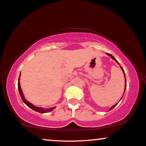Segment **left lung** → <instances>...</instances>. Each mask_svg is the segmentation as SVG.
<instances>
[{
    "label": "left lung",
    "mask_w": 146,
    "mask_h": 146,
    "mask_svg": "<svg viewBox=\"0 0 146 146\" xmlns=\"http://www.w3.org/2000/svg\"><path fill=\"white\" fill-rule=\"evenodd\" d=\"M107 54H108V55H109V56H111V57L112 58H113V60H115L116 61V62H117L118 63V64H119V62H118V61H117V60H116V59L115 58V57H114V56H112L111 54H109V53H107ZM120 66V68H121V69L122 70V71H123V72H124V70H123V68H122V66ZM124 76H125V74H124ZM126 79H125V89H126ZM116 105H117V104H116V105H113V107H111V109H110V110L113 109L114 108V107H115L116 106Z\"/></svg>",
    "instance_id": "obj_1"
}]
</instances>
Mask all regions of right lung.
Segmentation results:
<instances>
[{
	"mask_svg": "<svg viewBox=\"0 0 146 146\" xmlns=\"http://www.w3.org/2000/svg\"><path fill=\"white\" fill-rule=\"evenodd\" d=\"M20 77H19V79H18V90H19V93H20V95L21 96V98H22L23 102H24L25 104H26L27 107H29V108L32 109L33 110H34V111L38 112V113H48V112H50L52 111L54 109V107L53 108H51V109H43L41 107H35L34 105L31 104L28 101H27L26 99H25L24 97V95H23V93H22V89H21V86H20Z\"/></svg>",
	"mask_w": 146,
	"mask_h": 146,
	"instance_id": "right-lung-1",
	"label": "right lung"
}]
</instances>
